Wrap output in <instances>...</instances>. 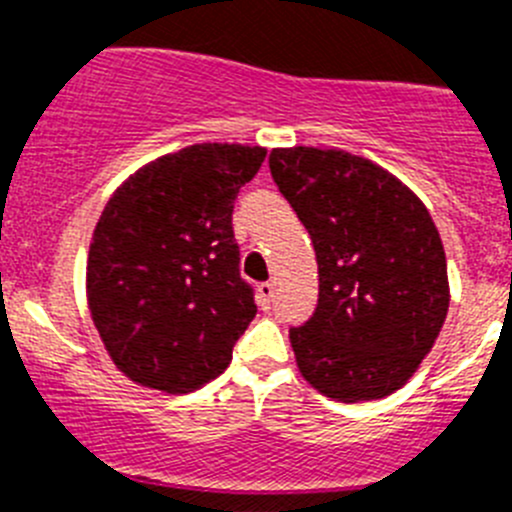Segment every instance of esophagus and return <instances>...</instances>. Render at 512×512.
I'll use <instances>...</instances> for the list:
<instances>
[{"label": "esophagus", "mask_w": 512, "mask_h": 512, "mask_svg": "<svg viewBox=\"0 0 512 512\" xmlns=\"http://www.w3.org/2000/svg\"><path fill=\"white\" fill-rule=\"evenodd\" d=\"M257 303H260L262 311H270V303H273V283H262L257 288Z\"/></svg>", "instance_id": "1"}]
</instances>
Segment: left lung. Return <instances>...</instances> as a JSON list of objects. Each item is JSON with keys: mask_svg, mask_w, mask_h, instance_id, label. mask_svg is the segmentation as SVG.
Here are the masks:
<instances>
[{"mask_svg": "<svg viewBox=\"0 0 512 512\" xmlns=\"http://www.w3.org/2000/svg\"><path fill=\"white\" fill-rule=\"evenodd\" d=\"M270 173L319 262V303L290 329L301 375L321 395L365 403L403 388L449 311L446 255L411 188L344 150L275 147Z\"/></svg>", "mask_w": 512, "mask_h": 512, "instance_id": "obj_1", "label": "left lung"}]
</instances>
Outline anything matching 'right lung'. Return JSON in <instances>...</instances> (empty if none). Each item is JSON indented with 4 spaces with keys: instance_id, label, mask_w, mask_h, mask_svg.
<instances>
[{
    "instance_id": "right-lung-1",
    "label": "right lung",
    "mask_w": 512,
    "mask_h": 512,
    "mask_svg": "<svg viewBox=\"0 0 512 512\" xmlns=\"http://www.w3.org/2000/svg\"><path fill=\"white\" fill-rule=\"evenodd\" d=\"M265 147L201 142L135 170L107 201L86 260L104 349L142 388L191 393L232 362L255 319L232 211Z\"/></svg>"
}]
</instances>
